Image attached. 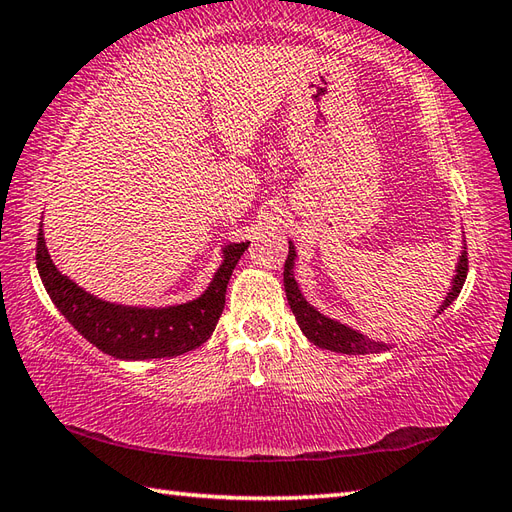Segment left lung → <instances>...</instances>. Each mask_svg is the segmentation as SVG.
Returning a JSON list of instances; mask_svg holds the SVG:
<instances>
[{"label": "left lung", "mask_w": 512, "mask_h": 512, "mask_svg": "<svg viewBox=\"0 0 512 512\" xmlns=\"http://www.w3.org/2000/svg\"><path fill=\"white\" fill-rule=\"evenodd\" d=\"M295 259H297L295 244L288 242V259L284 266L286 297H288V306H290L292 314L297 317L301 332L308 336V341L319 345L321 350H330V352H339V354H378V352H387L394 347V343L369 339V336L350 328V325L325 317V314H321L317 308L310 306L306 297L301 295L299 284L295 279ZM466 273H469V259H466V244H464L460 262H458V266H455V277L451 281V290L447 292V297H444L438 314H442L455 299H458L464 281H466Z\"/></svg>", "instance_id": "8db88e82"}]
</instances>
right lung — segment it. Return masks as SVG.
<instances>
[{"label": "right lung", "instance_id": "right-lung-1", "mask_svg": "<svg viewBox=\"0 0 512 512\" xmlns=\"http://www.w3.org/2000/svg\"><path fill=\"white\" fill-rule=\"evenodd\" d=\"M250 242L222 248V264L200 297L173 306H125L90 295L54 266L43 224L37 235V270L48 297L72 328L101 352L121 361L171 358L200 347L222 317L228 279Z\"/></svg>", "mask_w": 512, "mask_h": 512}]
</instances>
